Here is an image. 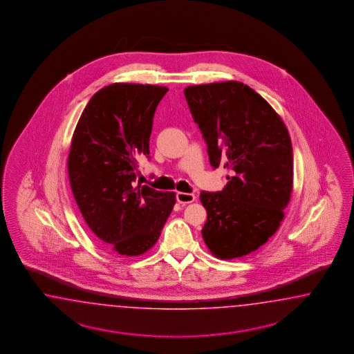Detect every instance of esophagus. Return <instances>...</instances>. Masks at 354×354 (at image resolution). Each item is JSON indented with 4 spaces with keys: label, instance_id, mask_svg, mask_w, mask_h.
<instances>
[{
    "label": "esophagus",
    "instance_id": "obj_1",
    "mask_svg": "<svg viewBox=\"0 0 354 354\" xmlns=\"http://www.w3.org/2000/svg\"><path fill=\"white\" fill-rule=\"evenodd\" d=\"M176 200H178V203L183 205L191 204L196 200V196L193 193L178 192L176 193Z\"/></svg>",
    "mask_w": 354,
    "mask_h": 354
}]
</instances>
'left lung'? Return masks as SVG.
Instances as JSON below:
<instances>
[{"instance_id":"obj_1","label":"left lung","mask_w":354,"mask_h":354,"mask_svg":"<svg viewBox=\"0 0 354 354\" xmlns=\"http://www.w3.org/2000/svg\"><path fill=\"white\" fill-rule=\"evenodd\" d=\"M184 95L212 167L231 171L222 191L200 193L205 244L222 259L247 256L277 232L290 203L288 129L265 98L239 82L187 86Z\"/></svg>"}]
</instances>
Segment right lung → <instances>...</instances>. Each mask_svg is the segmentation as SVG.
I'll list each match as a JSON object with an SVG mask.
<instances>
[{
    "label": "right lung",
    "mask_w": 354,
    "mask_h": 354,
    "mask_svg": "<svg viewBox=\"0 0 354 354\" xmlns=\"http://www.w3.org/2000/svg\"><path fill=\"white\" fill-rule=\"evenodd\" d=\"M169 89L150 84L104 86L76 124L67 169L82 215L97 239L122 256L149 250L175 205V193L135 185L149 157L153 118Z\"/></svg>",
    "instance_id": "add662e5"
}]
</instances>
